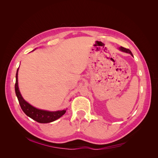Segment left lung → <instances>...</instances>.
Returning a JSON list of instances; mask_svg holds the SVG:
<instances>
[{
    "mask_svg": "<svg viewBox=\"0 0 158 158\" xmlns=\"http://www.w3.org/2000/svg\"><path fill=\"white\" fill-rule=\"evenodd\" d=\"M119 49H120L121 51H123V52H127V53L131 54L132 56H133V55H132V52H131L130 50H129L128 49H127V48H125V47H119Z\"/></svg>",
    "mask_w": 158,
    "mask_h": 158,
    "instance_id": "obj_1",
    "label": "left lung"
}]
</instances>
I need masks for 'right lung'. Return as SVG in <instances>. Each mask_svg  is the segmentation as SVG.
Here are the masks:
<instances>
[{"label":"right lung","mask_w":158,"mask_h":158,"mask_svg":"<svg viewBox=\"0 0 158 158\" xmlns=\"http://www.w3.org/2000/svg\"><path fill=\"white\" fill-rule=\"evenodd\" d=\"M18 69L17 70L16 74L15 92L18 99L19 103L20 105V107L22 109V111L25 113L26 115L30 117L34 121L40 123H48L55 121V120H56V119H58L59 118L63 116L65 113L66 110H62V111H45V110L39 109L33 107L30 104L26 102L25 100L23 99L22 96L20 94V90H19L18 84Z\"/></svg>","instance_id":"obj_1"}]
</instances>
